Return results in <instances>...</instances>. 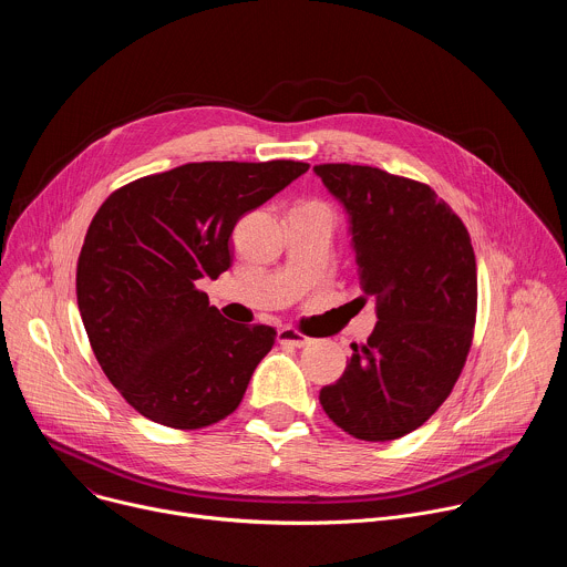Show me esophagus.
<instances>
[{
	"instance_id": "esophagus-1",
	"label": "esophagus",
	"mask_w": 567,
	"mask_h": 567,
	"mask_svg": "<svg viewBox=\"0 0 567 567\" xmlns=\"http://www.w3.org/2000/svg\"><path fill=\"white\" fill-rule=\"evenodd\" d=\"M278 341L285 343V346H291V348H305V346L311 343V339H307L305 334H300L293 328H280L278 330Z\"/></svg>"
}]
</instances>
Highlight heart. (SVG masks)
<instances>
[{
    "label": "heart",
    "instance_id": "1",
    "mask_svg": "<svg viewBox=\"0 0 567 567\" xmlns=\"http://www.w3.org/2000/svg\"><path fill=\"white\" fill-rule=\"evenodd\" d=\"M302 208H313V210H320V213H328V215H332V213H330V208H328L326 204H320V202H307V204H302Z\"/></svg>",
    "mask_w": 567,
    "mask_h": 567
}]
</instances>
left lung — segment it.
Instances as JSON below:
<instances>
[{"instance_id":"8db88e82","label":"left lung","mask_w":567,"mask_h":567,"mask_svg":"<svg viewBox=\"0 0 567 567\" xmlns=\"http://www.w3.org/2000/svg\"><path fill=\"white\" fill-rule=\"evenodd\" d=\"M313 173L348 213L379 318L343 377L320 390V406L357 440H396L442 406L464 368L477 305L471 237L426 184L350 164Z\"/></svg>"}]
</instances>
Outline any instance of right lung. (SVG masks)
<instances>
[{"mask_svg": "<svg viewBox=\"0 0 567 567\" xmlns=\"http://www.w3.org/2000/svg\"><path fill=\"white\" fill-rule=\"evenodd\" d=\"M309 171L302 161H204L136 179L94 215L75 293L92 350L143 417L193 431L230 415L276 341L226 320L197 280L230 262L239 217Z\"/></svg>", "mask_w": 567, "mask_h": 567, "instance_id": "obj_1", "label": "right lung"}]
</instances>
